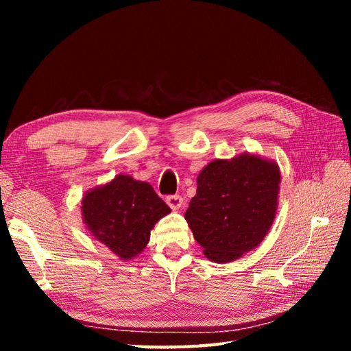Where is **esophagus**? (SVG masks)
<instances>
[{"mask_svg":"<svg viewBox=\"0 0 351 351\" xmlns=\"http://www.w3.org/2000/svg\"><path fill=\"white\" fill-rule=\"evenodd\" d=\"M166 202H167V205L171 208V210L173 211H178L180 210V208L182 206V197L180 196V195H175V196H169L167 199H166Z\"/></svg>","mask_w":351,"mask_h":351,"instance_id":"1","label":"esophagus"}]
</instances>
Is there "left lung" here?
Returning a JSON list of instances; mask_svg holds the SVG:
<instances>
[{
    "instance_id": "left-lung-1",
    "label": "left lung",
    "mask_w": 351,
    "mask_h": 351,
    "mask_svg": "<svg viewBox=\"0 0 351 351\" xmlns=\"http://www.w3.org/2000/svg\"><path fill=\"white\" fill-rule=\"evenodd\" d=\"M279 190L278 162L261 155L243 152L208 162L185 211L204 255L226 264L256 249L274 221Z\"/></svg>"
}]
</instances>
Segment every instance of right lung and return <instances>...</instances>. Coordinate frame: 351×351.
Wrapping results in <instances>:
<instances>
[{
	"mask_svg": "<svg viewBox=\"0 0 351 351\" xmlns=\"http://www.w3.org/2000/svg\"><path fill=\"white\" fill-rule=\"evenodd\" d=\"M169 213L151 184L123 173L87 190L81 199L88 234L122 261L134 259L146 249L155 223Z\"/></svg>",
	"mask_w": 351,
	"mask_h": 351,
	"instance_id": "right-lung-1",
	"label": "right lung"
}]
</instances>
